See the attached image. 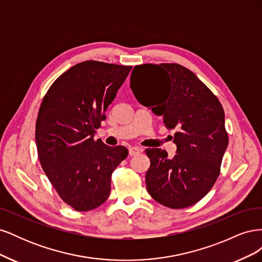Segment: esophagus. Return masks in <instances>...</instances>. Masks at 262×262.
<instances>
[{
	"label": "esophagus",
	"instance_id": "34e87169",
	"mask_svg": "<svg viewBox=\"0 0 262 262\" xmlns=\"http://www.w3.org/2000/svg\"><path fill=\"white\" fill-rule=\"evenodd\" d=\"M142 150H143V148H141L139 146H133V147H130L129 148V155L130 156H136L138 154H140Z\"/></svg>",
	"mask_w": 262,
	"mask_h": 262
}]
</instances>
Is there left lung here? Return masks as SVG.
I'll return each instance as SVG.
<instances>
[{"instance_id": "8db88e82", "label": "left lung", "mask_w": 262, "mask_h": 262, "mask_svg": "<svg viewBox=\"0 0 262 262\" xmlns=\"http://www.w3.org/2000/svg\"><path fill=\"white\" fill-rule=\"evenodd\" d=\"M148 82L151 93L141 92ZM131 90L145 107L164 117L168 130L176 129L177 154L146 148L147 192L170 209H184L208 194L220 175L228 144L225 115L220 100L194 73L177 63L141 64L133 68Z\"/></svg>"}]
</instances>
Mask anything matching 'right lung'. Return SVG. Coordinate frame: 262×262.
Instances as JSON below:
<instances>
[{
	"label": "right lung",
	"instance_id": "1",
	"mask_svg": "<svg viewBox=\"0 0 262 262\" xmlns=\"http://www.w3.org/2000/svg\"><path fill=\"white\" fill-rule=\"evenodd\" d=\"M132 67L85 61L55 80L36 121V144L45 173L75 211L98 208L109 196L112 173L128 156L94 134Z\"/></svg>",
	"mask_w": 262,
	"mask_h": 262
}]
</instances>
